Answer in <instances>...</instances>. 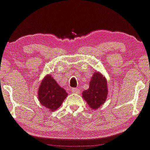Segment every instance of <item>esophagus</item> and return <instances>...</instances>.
Segmentation results:
<instances>
[{"label":"esophagus","mask_w":150,"mask_h":150,"mask_svg":"<svg viewBox=\"0 0 150 150\" xmlns=\"http://www.w3.org/2000/svg\"><path fill=\"white\" fill-rule=\"evenodd\" d=\"M80 89L78 88H72V92L73 93H77V94H78V93H80Z\"/></svg>","instance_id":"obj_1"}]
</instances>
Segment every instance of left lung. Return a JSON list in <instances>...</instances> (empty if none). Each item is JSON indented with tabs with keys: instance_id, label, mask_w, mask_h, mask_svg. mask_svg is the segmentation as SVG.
Returning a JSON list of instances; mask_svg holds the SVG:
<instances>
[{
	"instance_id": "8db88e82",
	"label": "left lung",
	"mask_w": 150,
	"mask_h": 150,
	"mask_svg": "<svg viewBox=\"0 0 150 150\" xmlns=\"http://www.w3.org/2000/svg\"><path fill=\"white\" fill-rule=\"evenodd\" d=\"M107 94L106 78L99 73H96L89 82V89L82 92V97L87 101L89 107L95 110L104 104Z\"/></svg>"
}]
</instances>
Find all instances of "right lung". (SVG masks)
Wrapping results in <instances>:
<instances>
[{
    "instance_id": "1",
    "label": "right lung",
    "mask_w": 150,
    "mask_h": 150,
    "mask_svg": "<svg viewBox=\"0 0 150 150\" xmlns=\"http://www.w3.org/2000/svg\"><path fill=\"white\" fill-rule=\"evenodd\" d=\"M38 94L42 106L51 111L58 109L68 96L65 89L60 87L50 75L46 76L41 82Z\"/></svg>"
}]
</instances>
